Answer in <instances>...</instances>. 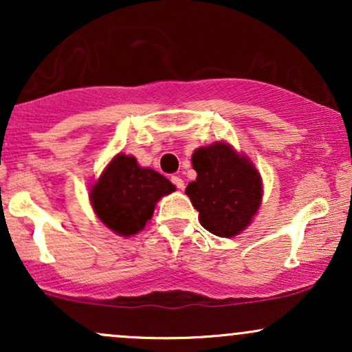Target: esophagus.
I'll return each instance as SVG.
<instances>
[{"label":"esophagus","instance_id":"obj_1","mask_svg":"<svg viewBox=\"0 0 352 352\" xmlns=\"http://www.w3.org/2000/svg\"><path fill=\"white\" fill-rule=\"evenodd\" d=\"M172 182H173V185H175V187H177V188H179V190H182V188H184V187H185L184 180H182V179H180V177H172Z\"/></svg>","mask_w":352,"mask_h":352}]
</instances>
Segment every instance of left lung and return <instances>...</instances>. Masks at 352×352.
<instances>
[{
	"label": "left lung",
	"instance_id": "1",
	"mask_svg": "<svg viewBox=\"0 0 352 352\" xmlns=\"http://www.w3.org/2000/svg\"><path fill=\"white\" fill-rule=\"evenodd\" d=\"M197 180L185 188L199 212L200 225L213 235H240L263 200V180L254 164L228 142L199 147L192 153Z\"/></svg>",
	"mask_w": 352,
	"mask_h": 352
}]
</instances>
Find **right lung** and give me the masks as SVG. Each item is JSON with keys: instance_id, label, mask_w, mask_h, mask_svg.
Instances as JSON below:
<instances>
[{"instance_id": "right-lung-1", "label": "right lung", "mask_w": 352, "mask_h": 352, "mask_svg": "<svg viewBox=\"0 0 352 352\" xmlns=\"http://www.w3.org/2000/svg\"><path fill=\"white\" fill-rule=\"evenodd\" d=\"M175 192V185L134 155L117 153L89 188L94 213L119 236L137 235L151 220L157 201Z\"/></svg>"}]
</instances>
